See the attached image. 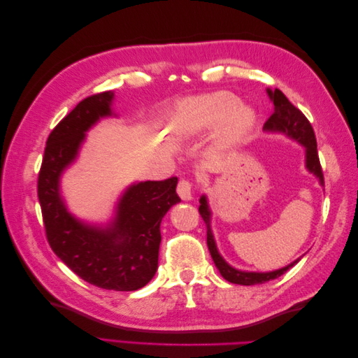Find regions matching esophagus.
<instances>
[{
  "label": "esophagus",
  "mask_w": 358,
  "mask_h": 358,
  "mask_svg": "<svg viewBox=\"0 0 358 358\" xmlns=\"http://www.w3.org/2000/svg\"><path fill=\"white\" fill-rule=\"evenodd\" d=\"M178 194L182 200L192 199V182L188 179H180L178 183Z\"/></svg>",
  "instance_id": "obj_1"
}]
</instances>
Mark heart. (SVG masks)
<instances>
[{
	"label": "heart",
	"instance_id": "obj_1",
	"mask_svg": "<svg viewBox=\"0 0 358 358\" xmlns=\"http://www.w3.org/2000/svg\"><path fill=\"white\" fill-rule=\"evenodd\" d=\"M222 121L220 129L221 145L241 140L255 122V112L246 104H237L231 92H215L192 101L183 117L187 133H200Z\"/></svg>",
	"mask_w": 358,
	"mask_h": 358
}]
</instances>
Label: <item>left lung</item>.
Masks as SVG:
<instances>
[{
    "mask_svg": "<svg viewBox=\"0 0 358 358\" xmlns=\"http://www.w3.org/2000/svg\"><path fill=\"white\" fill-rule=\"evenodd\" d=\"M267 94L270 96V100H272L275 104V112L270 115L263 129L264 131H272V133H284L285 136L294 138L296 142L305 146L306 169L320 179L321 185H324V175H322V169L320 164V157L317 150V138L310 122L308 121V117L303 115L296 106H292L288 101V99L282 94V91L267 90ZM199 212L201 215L203 221L206 222V227H208V246H209L213 263L216 267H218L222 278L231 284H239V285L264 284L267 280H272L279 278L280 275H284L287 270H289L292 266L300 262V258H297L294 263L288 264L287 267L275 270V272H267V273L242 272V270H237L230 264H227L225 259L220 255L218 249H216L213 234L210 230V209L208 206V200H206V196L200 199Z\"/></svg>",
    "mask_w": 358,
    "mask_h": 358,
    "instance_id": "left-lung-1",
    "label": "left lung"
}]
</instances>
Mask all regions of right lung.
<instances>
[{
  "mask_svg": "<svg viewBox=\"0 0 358 358\" xmlns=\"http://www.w3.org/2000/svg\"><path fill=\"white\" fill-rule=\"evenodd\" d=\"M113 92L82 100L52 129L38 173L37 194L52 251L86 282L104 289L136 291L154 278L161 243L159 224L173 204L178 178L129 187L106 229L83 224L69 213L59 196V178L78 157L85 133L112 115Z\"/></svg>",
  "mask_w": 358,
  "mask_h": 358,
  "instance_id": "add662e5",
  "label": "right lung"
}]
</instances>
